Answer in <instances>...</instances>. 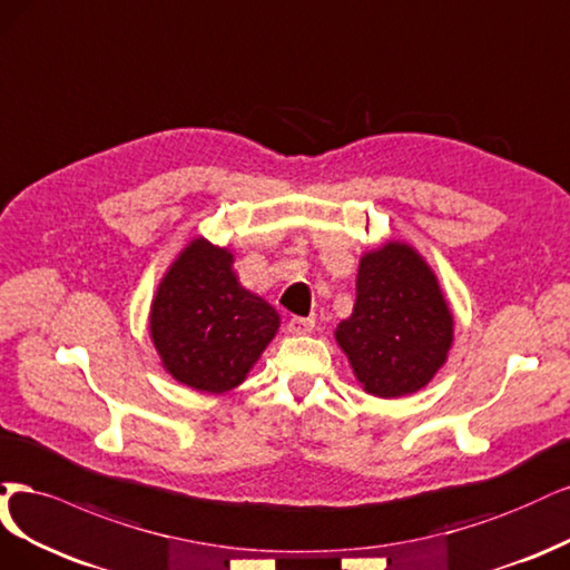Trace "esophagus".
<instances>
[{"instance_id": "34e87169", "label": "esophagus", "mask_w": 570, "mask_h": 570, "mask_svg": "<svg viewBox=\"0 0 570 570\" xmlns=\"http://www.w3.org/2000/svg\"><path fill=\"white\" fill-rule=\"evenodd\" d=\"M312 326H315V320H305V317H291L288 324H286L288 334H296V336L309 334Z\"/></svg>"}]
</instances>
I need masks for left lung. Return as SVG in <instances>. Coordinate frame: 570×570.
<instances>
[{"label":"left lung","instance_id":"8db88e82","mask_svg":"<svg viewBox=\"0 0 570 570\" xmlns=\"http://www.w3.org/2000/svg\"><path fill=\"white\" fill-rule=\"evenodd\" d=\"M366 393H416L443 366L452 343V315L435 274L419 255L391 242L366 253L357 272L351 320L336 328Z\"/></svg>","mask_w":570,"mask_h":570}]
</instances>
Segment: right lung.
I'll list each match as a JSON object with an SVG mask.
<instances>
[{
  "label": "right lung",
  "mask_w": 570,
  "mask_h": 570,
  "mask_svg": "<svg viewBox=\"0 0 570 570\" xmlns=\"http://www.w3.org/2000/svg\"><path fill=\"white\" fill-rule=\"evenodd\" d=\"M232 263V253L196 238L165 274L151 305L163 366L204 393L242 383L279 328L277 309L236 282Z\"/></svg>",
  "instance_id": "obj_1"
}]
</instances>
